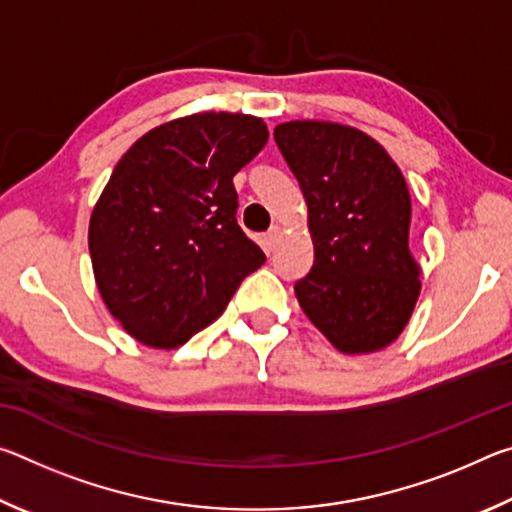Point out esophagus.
Instances as JSON below:
<instances>
[{
    "label": "esophagus",
    "mask_w": 512,
    "mask_h": 512,
    "mask_svg": "<svg viewBox=\"0 0 512 512\" xmlns=\"http://www.w3.org/2000/svg\"><path fill=\"white\" fill-rule=\"evenodd\" d=\"M280 237H282V230L277 228V225H273V228L268 230L266 235H264V246H266V250H275V246H277V241H280Z\"/></svg>",
    "instance_id": "esophagus-1"
}]
</instances>
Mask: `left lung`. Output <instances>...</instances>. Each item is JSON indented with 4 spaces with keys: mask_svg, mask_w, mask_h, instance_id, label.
<instances>
[{
    "mask_svg": "<svg viewBox=\"0 0 512 512\" xmlns=\"http://www.w3.org/2000/svg\"><path fill=\"white\" fill-rule=\"evenodd\" d=\"M273 137L300 183L314 241V266L296 282L302 311L345 354L386 348L420 296L400 167L370 135L332 121H287Z\"/></svg>",
    "mask_w": 512,
    "mask_h": 512,
    "instance_id": "8db88e82",
    "label": "left lung"
}]
</instances>
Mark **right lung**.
I'll return each instance as SVG.
<instances>
[{
    "label": "right lung",
    "mask_w": 512,
    "mask_h": 512,
    "mask_svg": "<svg viewBox=\"0 0 512 512\" xmlns=\"http://www.w3.org/2000/svg\"><path fill=\"white\" fill-rule=\"evenodd\" d=\"M266 140L259 117L201 112L153 128L121 155L88 244L103 302L140 343H187L266 262L239 228L232 185Z\"/></svg>",
    "instance_id": "right-lung-1"
}]
</instances>
